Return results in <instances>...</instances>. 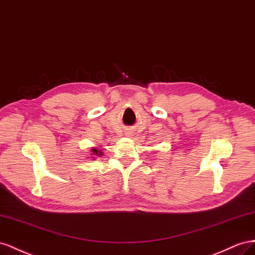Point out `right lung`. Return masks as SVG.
Segmentation results:
<instances>
[{
    "label": "right lung",
    "instance_id": "1",
    "mask_svg": "<svg viewBox=\"0 0 255 255\" xmlns=\"http://www.w3.org/2000/svg\"><path fill=\"white\" fill-rule=\"evenodd\" d=\"M93 152L95 155H98V156H101V154H103V152H101L100 150H98V149H96V148H93Z\"/></svg>",
    "mask_w": 255,
    "mask_h": 255
}]
</instances>
